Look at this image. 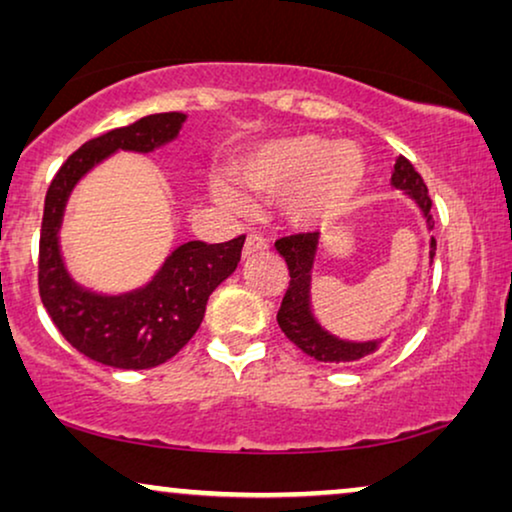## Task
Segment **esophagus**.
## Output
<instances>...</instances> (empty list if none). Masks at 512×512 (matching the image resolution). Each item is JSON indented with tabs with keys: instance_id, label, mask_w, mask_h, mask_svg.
<instances>
[{
	"instance_id": "34e87169",
	"label": "esophagus",
	"mask_w": 512,
	"mask_h": 512,
	"mask_svg": "<svg viewBox=\"0 0 512 512\" xmlns=\"http://www.w3.org/2000/svg\"><path fill=\"white\" fill-rule=\"evenodd\" d=\"M268 249H270V244H268V240H265V237L249 235L247 242H244L242 256L249 258V256H254V254H263V251H268Z\"/></svg>"
}]
</instances>
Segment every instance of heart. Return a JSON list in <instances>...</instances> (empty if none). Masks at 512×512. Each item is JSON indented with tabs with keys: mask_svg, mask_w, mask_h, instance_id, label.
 I'll list each match as a JSON object with an SVG mask.
<instances>
[{
	"mask_svg": "<svg viewBox=\"0 0 512 512\" xmlns=\"http://www.w3.org/2000/svg\"><path fill=\"white\" fill-rule=\"evenodd\" d=\"M233 186H214V198L242 209L244 198H277L286 214L303 226H331L347 219L368 186V160L352 139L293 132L254 142L230 165Z\"/></svg>",
	"mask_w": 512,
	"mask_h": 512,
	"instance_id": "1",
	"label": "heart"
}]
</instances>
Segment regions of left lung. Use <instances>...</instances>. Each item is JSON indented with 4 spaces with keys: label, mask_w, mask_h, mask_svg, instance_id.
<instances>
[{
    "label": "left lung",
    "mask_w": 512,
    "mask_h": 512,
    "mask_svg": "<svg viewBox=\"0 0 512 512\" xmlns=\"http://www.w3.org/2000/svg\"><path fill=\"white\" fill-rule=\"evenodd\" d=\"M391 186L403 191L405 198L415 202V207L426 221V230H433L431 198L424 179L412 167L408 158H398L391 174ZM279 256L289 265V289L284 293L282 307L277 312V324L298 349L321 363H359L380 352L384 338L377 340H345L321 326L312 310V272L319 256V233H303L282 237L275 242ZM436 256V237L429 242V263Z\"/></svg>",
    "instance_id": "obj_1"
}]
</instances>
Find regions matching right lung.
Wrapping results in <instances>:
<instances>
[{
    "label": "right lung",
    "mask_w": 512,
    "mask_h": 512,
    "mask_svg": "<svg viewBox=\"0 0 512 512\" xmlns=\"http://www.w3.org/2000/svg\"><path fill=\"white\" fill-rule=\"evenodd\" d=\"M184 123L186 114L170 111L90 139L48 186L39 240L41 303L69 345L104 366L146 370L170 361L200 328L212 291L240 263L244 235L221 244L193 240L174 249L151 282L111 296L81 286L62 258V219L76 184L118 151L153 153L174 142Z\"/></svg>",
    "instance_id": "1"
}]
</instances>
